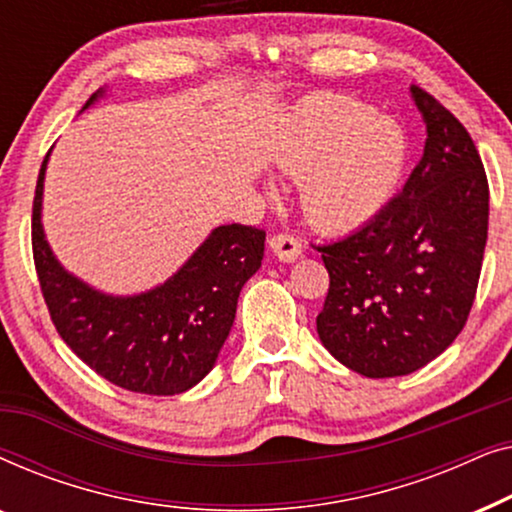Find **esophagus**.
<instances>
[{
	"mask_svg": "<svg viewBox=\"0 0 512 512\" xmlns=\"http://www.w3.org/2000/svg\"><path fill=\"white\" fill-rule=\"evenodd\" d=\"M270 249H272V254H275L279 261H284V263L296 261V258L300 256V251H303V247H300V242L296 240V237L286 235V233H279L272 237Z\"/></svg>",
	"mask_w": 512,
	"mask_h": 512,
	"instance_id": "obj_1",
	"label": "esophagus"
}]
</instances>
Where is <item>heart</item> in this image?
<instances>
[{
    "label": "heart",
    "mask_w": 512,
    "mask_h": 512,
    "mask_svg": "<svg viewBox=\"0 0 512 512\" xmlns=\"http://www.w3.org/2000/svg\"><path fill=\"white\" fill-rule=\"evenodd\" d=\"M408 163V139L391 118L375 116L354 97L321 93L293 114L279 165L300 188L314 226L349 233L368 226L389 205Z\"/></svg>",
    "instance_id": "obj_1"
}]
</instances>
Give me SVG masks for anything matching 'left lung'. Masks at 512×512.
Segmentation results:
<instances>
[{"instance_id":"8db88e82","label":"left lung","mask_w":512,"mask_h":512,"mask_svg":"<svg viewBox=\"0 0 512 512\" xmlns=\"http://www.w3.org/2000/svg\"><path fill=\"white\" fill-rule=\"evenodd\" d=\"M426 125L424 156L368 226L319 247L331 277L317 317L321 345L354 373L424 368L464 328L487 244L489 186L471 135L410 86Z\"/></svg>"}]
</instances>
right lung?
I'll use <instances>...</instances> for the list:
<instances>
[{
  "mask_svg": "<svg viewBox=\"0 0 512 512\" xmlns=\"http://www.w3.org/2000/svg\"><path fill=\"white\" fill-rule=\"evenodd\" d=\"M107 95L100 88L86 111ZM51 151L39 170L32 212L34 265L60 338L79 359L137 394L174 396L193 389L216 366L235 321L242 286L263 261L265 233L219 226L163 284L116 296L83 282L53 254L41 209Z\"/></svg>",
  "mask_w": 512,
  "mask_h": 512,
  "instance_id": "right-lung-1",
  "label": "right lung"
}]
</instances>
